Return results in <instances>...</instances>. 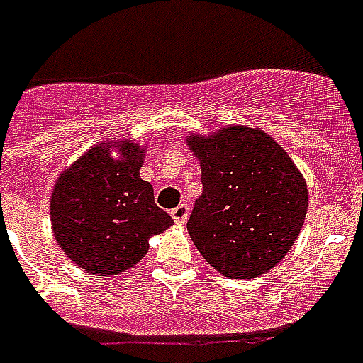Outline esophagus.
Segmentation results:
<instances>
[{"label": "esophagus", "mask_w": 363, "mask_h": 363, "mask_svg": "<svg viewBox=\"0 0 363 363\" xmlns=\"http://www.w3.org/2000/svg\"><path fill=\"white\" fill-rule=\"evenodd\" d=\"M170 214L172 218H174V222L185 223V220H187V216H189V206H187V204H178Z\"/></svg>", "instance_id": "esophagus-1"}]
</instances>
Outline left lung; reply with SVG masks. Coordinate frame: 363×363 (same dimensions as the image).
<instances>
[{"mask_svg": "<svg viewBox=\"0 0 363 363\" xmlns=\"http://www.w3.org/2000/svg\"><path fill=\"white\" fill-rule=\"evenodd\" d=\"M201 164L203 195L187 231L204 260L225 277L266 274L293 249L306 218L308 187L274 138L233 124L187 135Z\"/></svg>", "mask_w": 363, "mask_h": 363, "instance_id": "obj_1", "label": "left lung"}]
</instances>
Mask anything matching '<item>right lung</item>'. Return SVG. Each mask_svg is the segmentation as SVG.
I'll return each instance as SVG.
<instances>
[{
  "instance_id": "right-lung-1",
  "label": "right lung",
  "mask_w": 363,
  "mask_h": 363,
  "mask_svg": "<svg viewBox=\"0 0 363 363\" xmlns=\"http://www.w3.org/2000/svg\"><path fill=\"white\" fill-rule=\"evenodd\" d=\"M141 164L138 143L107 141L84 152L55 182L53 235L84 272L111 277L130 269L147 255L149 239L174 223L155 203L151 184L141 179Z\"/></svg>"
}]
</instances>
